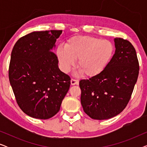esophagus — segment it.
<instances>
[{
	"label": "esophagus",
	"mask_w": 147,
	"mask_h": 147,
	"mask_svg": "<svg viewBox=\"0 0 147 147\" xmlns=\"http://www.w3.org/2000/svg\"><path fill=\"white\" fill-rule=\"evenodd\" d=\"M79 84V81L77 80L71 79V85L74 86V85H78Z\"/></svg>",
	"instance_id": "1"
}]
</instances>
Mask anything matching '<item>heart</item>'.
Returning a JSON list of instances; mask_svg holds the SVG:
<instances>
[{"label":"heart","mask_w":147,"mask_h":147,"mask_svg":"<svg viewBox=\"0 0 147 147\" xmlns=\"http://www.w3.org/2000/svg\"><path fill=\"white\" fill-rule=\"evenodd\" d=\"M115 51L112 41L91 36H76L65 47L57 48L56 55L62 70L68 72L78 61L80 74L95 77L102 74L111 62Z\"/></svg>","instance_id":"obj_1"}]
</instances>
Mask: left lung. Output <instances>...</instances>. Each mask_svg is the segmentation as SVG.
<instances>
[{
	"instance_id": "left-lung-1",
	"label": "left lung",
	"mask_w": 147,
	"mask_h": 147,
	"mask_svg": "<svg viewBox=\"0 0 147 147\" xmlns=\"http://www.w3.org/2000/svg\"><path fill=\"white\" fill-rule=\"evenodd\" d=\"M115 53L106 69L95 77L80 81L84 111L95 120H106L126 108L137 81L139 65L133 45L114 39Z\"/></svg>"
}]
</instances>
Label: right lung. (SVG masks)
Returning a JSON list of instances; mask_svg holds the SVG:
<instances>
[{"label":"right lung","mask_w":147,"mask_h":147,"mask_svg":"<svg viewBox=\"0 0 147 147\" xmlns=\"http://www.w3.org/2000/svg\"><path fill=\"white\" fill-rule=\"evenodd\" d=\"M62 31H34L16 42L9 78L20 108L32 118L46 120L59 111L70 86L53 51Z\"/></svg>","instance_id":"obj_1"}]
</instances>
